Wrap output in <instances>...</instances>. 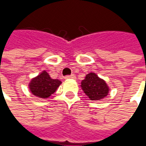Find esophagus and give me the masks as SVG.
Instances as JSON below:
<instances>
[{
  "label": "esophagus",
  "mask_w": 146,
  "mask_h": 146,
  "mask_svg": "<svg viewBox=\"0 0 146 146\" xmlns=\"http://www.w3.org/2000/svg\"><path fill=\"white\" fill-rule=\"evenodd\" d=\"M75 78H76V76H74L73 74H72V75H70V76H65V79H66V80H69V79H75Z\"/></svg>",
  "instance_id": "1"
}]
</instances>
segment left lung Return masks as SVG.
Here are the masks:
<instances>
[{
  "label": "left lung",
  "mask_w": 146,
  "mask_h": 146,
  "mask_svg": "<svg viewBox=\"0 0 146 146\" xmlns=\"http://www.w3.org/2000/svg\"><path fill=\"white\" fill-rule=\"evenodd\" d=\"M81 88L92 101H99L109 94L110 88L104 80L98 77L95 73L87 74L81 81Z\"/></svg>",
  "instance_id": "8db88e82"
}]
</instances>
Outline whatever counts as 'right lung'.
<instances>
[{"label": "right lung", "mask_w": 146, "mask_h": 146, "mask_svg": "<svg viewBox=\"0 0 146 146\" xmlns=\"http://www.w3.org/2000/svg\"><path fill=\"white\" fill-rule=\"evenodd\" d=\"M61 84L59 80L52 79L48 73L44 70L30 80L29 88L33 95L40 98H47L56 92Z\"/></svg>", "instance_id": "obj_1"}]
</instances>
